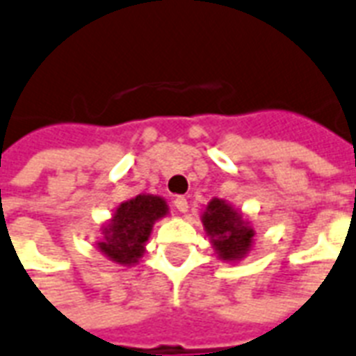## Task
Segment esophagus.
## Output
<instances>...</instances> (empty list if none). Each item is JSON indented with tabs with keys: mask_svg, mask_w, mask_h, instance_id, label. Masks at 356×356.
<instances>
[{
	"mask_svg": "<svg viewBox=\"0 0 356 356\" xmlns=\"http://www.w3.org/2000/svg\"><path fill=\"white\" fill-rule=\"evenodd\" d=\"M173 205H175V209H177L179 213H186L188 211V202L184 200V197H175V202H173Z\"/></svg>",
	"mask_w": 356,
	"mask_h": 356,
	"instance_id": "obj_1",
	"label": "esophagus"
}]
</instances>
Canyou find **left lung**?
<instances>
[{
  "mask_svg": "<svg viewBox=\"0 0 356 356\" xmlns=\"http://www.w3.org/2000/svg\"><path fill=\"white\" fill-rule=\"evenodd\" d=\"M202 224L220 261L238 263L254 248L256 229L250 218L227 200L213 197L203 209Z\"/></svg>",
  "mask_w": 356,
  "mask_h": 356,
  "instance_id": "1",
  "label": "left lung"
}]
</instances>
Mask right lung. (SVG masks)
Here are the masks:
<instances>
[{"instance_id": "obj_1", "label": "right lung", "mask_w": 356, "mask_h": 356, "mask_svg": "<svg viewBox=\"0 0 356 356\" xmlns=\"http://www.w3.org/2000/svg\"><path fill=\"white\" fill-rule=\"evenodd\" d=\"M170 214V205L156 194H138L112 211L100 226V238L95 248L115 265L132 267L145 254L153 226Z\"/></svg>"}]
</instances>
